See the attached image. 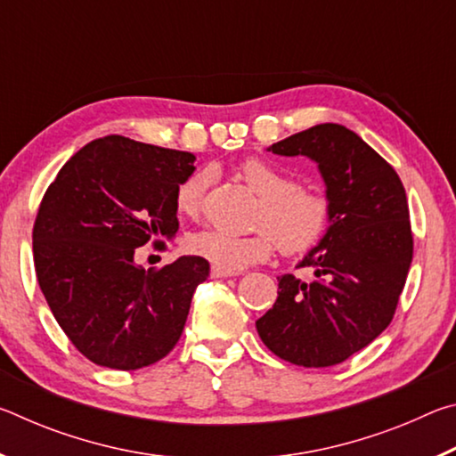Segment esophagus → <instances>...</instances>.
<instances>
[{
    "label": "esophagus",
    "mask_w": 456,
    "mask_h": 456,
    "mask_svg": "<svg viewBox=\"0 0 456 456\" xmlns=\"http://www.w3.org/2000/svg\"><path fill=\"white\" fill-rule=\"evenodd\" d=\"M211 273L213 277H231V275H237V272H231V269H223L219 265H213L211 267Z\"/></svg>",
    "instance_id": "esophagus-1"
}]
</instances>
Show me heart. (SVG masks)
Masks as SVG:
<instances>
[{
  "label": "heart",
  "instance_id": "b5f03b06",
  "mask_svg": "<svg viewBox=\"0 0 456 456\" xmlns=\"http://www.w3.org/2000/svg\"><path fill=\"white\" fill-rule=\"evenodd\" d=\"M239 176L256 195L259 209L257 231L251 235H233L217 227L197 231L187 239L191 253L223 269H243L261 264L275 251L299 256L314 249L326 237L331 223V203L322 191L297 184L296 176L264 159H247L239 165ZM209 176L203 171L189 175L175 191L176 211L197 217Z\"/></svg>",
  "mask_w": 456,
  "mask_h": 456
}]
</instances>
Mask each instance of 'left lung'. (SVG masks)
<instances>
[{
    "instance_id": "8db88e82",
    "label": "left lung",
    "mask_w": 456,
    "mask_h": 456,
    "mask_svg": "<svg viewBox=\"0 0 456 456\" xmlns=\"http://www.w3.org/2000/svg\"><path fill=\"white\" fill-rule=\"evenodd\" d=\"M269 151L318 163L331 225L299 264L314 269V280L277 277V302L256 326L281 360L334 366L366 348L395 318L414 249L404 184L372 146L334 122L291 134Z\"/></svg>"
}]
</instances>
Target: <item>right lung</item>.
<instances>
[{
  "label": "right lung",
  "instance_id": "obj_1",
  "mask_svg": "<svg viewBox=\"0 0 456 456\" xmlns=\"http://www.w3.org/2000/svg\"><path fill=\"white\" fill-rule=\"evenodd\" d=\"M191 152L104 136L60 168L34 223L37 283L53 318L98 366L138 370L171 352L209 261L184 256L159 272L134 249L179 231L175 191L192 175Z\"/></svg>",
  "mask_w": 456,
  "mask_h": 456
}]
</instances>
